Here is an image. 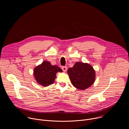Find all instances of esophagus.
<instances>
[{"label": "esophagus", "instance_id": "esophagus-1", "mask_svg": "<svg viewBox=\"0 0 129 129\" xmlns=\"http://www.w3.org/2000/svg\"><path fill=\"white\" fill-rule=\"evenodd\" d=\"M62 70H63L64 72H65V71H66L67 70V66H63V67H62Z\"/></svg>", "mask_w": 129, "mask_h": 129}]
</instances>
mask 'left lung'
I'll return each mask as SVG.
<instances>
[{
	"mask_svg": "<svg viewBox=\"0 0 129 129\" xmlns=\"http://www.w3.org/2000/svg\"><path fill=\"white\" fill-rule=\"evenodd\" d=\"M67 73L71 84L79 90L88 88L95 81V71L88 63L77 62L68 69Z\"/></svg>",
	"mask_w": 129,
	"mask_h": 129,
	"instance_id": "obj_1",
	"label": "left lung"
}]
</instances>
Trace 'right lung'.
Here are the masks:
<instances>
[{"label":"right lung","mask_w":129,"mask_h":129,"mask_svg":"<svg viewBox=\"0 0 129 129\" xmlns=\"http://www.w3.org/2000/svg\"><path fill=\"white\" fill-rule=\"evenodd\" d=\"M59 71L62 72V70L58 66L52 65L48 61H44L34 69V75L37 82L47 87L53 83L56 73Z\"/></svg>","instance_id":"right-lung-1"}]
</instances>
